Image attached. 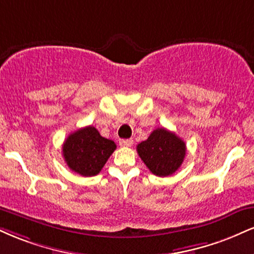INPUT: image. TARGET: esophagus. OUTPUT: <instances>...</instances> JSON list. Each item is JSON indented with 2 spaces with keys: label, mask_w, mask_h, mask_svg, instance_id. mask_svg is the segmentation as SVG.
<instances>
[{
  "label": "esophagus",
  "mask_w": 254,
  "mask_h": 254,
  "mask_svg": "<svg viewBox=\"0 0 254 254\" xmlns=\"http://www.w3.org/2000/svg\"><path fill=\"white\" fill-rule=\"evenodd\" d=\"M119 144H121V146H131L133 144V140L132 139H121L119 140Z\"/></svg>",
  "instance_id": "esophagus-1"
}]
</instances>
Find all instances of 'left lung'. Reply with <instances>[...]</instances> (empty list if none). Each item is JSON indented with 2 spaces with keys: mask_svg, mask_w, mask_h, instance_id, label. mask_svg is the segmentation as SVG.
<instances>
[{
  "mask_svg": "<svg viewBox=\"0 0 254 254\" xmlns=\"http://www.w3.org/2000/svg\"><path fill=\"white\" fill-rule=\"evenodd\" d=\"M140 160L156 176H169L181 167L186 156V143L175 132L158 127L148 139L137 145Z\"/></svg>",
  "mask_w": 254,
  "mask_h": 254,
  "instance_id": "8db88e82",
  "label": "left lung"
}]
</instances>
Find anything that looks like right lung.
I'll use <instances>...</instances> for the list:
<instances>
[{
	"mask_svg": "<svg viewBox=\"0 0 254 254\" xmlns=\"http://www.w3.org/2000/svg\"><path fill=\"white\" fill-rule=\"evenodd\" d=\"M115 150L114 140L104 138L90 125L67 137L63 145V156L72 172L88 177L99 174Z\"/></svg>",
	"mask_w": 254,
	"mask_h": 254,
	"instance_id": "add662e5",
	"label": "right lung"
}]
</instances>
